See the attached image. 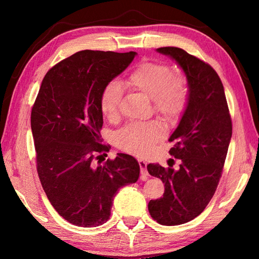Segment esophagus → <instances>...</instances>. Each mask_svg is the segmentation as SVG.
Wrapping results in <instances>:
<instances>
[{
    "label": "esophagus",
    "mask_w": 259,
    "mask_h": 259,
    "mask_svg": "<svg viewBox=\"0 0 259 259\" xmlns=\"http://www.w3.org/2000/svg\"><path fill=\"white\" fill-rule=\"evenodd\" d=\"M139 166H140L141 175L148 176V171H147V162H146L145 160H142V159H140V160H139Z\"/></svg>",
    "instance_id": "34e87169"
}]
</instances>
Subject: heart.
Instances as JSON below:
<instances>
[{"label": "heart", "mask_w": 259, "mask_h": 259, "mask_svg": "<svg viewBox=\"0 0 259 259\" xmlns=\"http://www.w3.org/2000/svg\"><path fill=\"white\" fill-rule=\"evenodd\" d=\"M128 84L152 99L153 110L164 118H172L184 108L187 100V83L179 73L163 62H142L131 71ZM122 84L117 79L103 88L100 110L104 117L114 119L119 113ZM162 125L158 121L135 122L123 126L115 135V144L131 155L146 156L161 138Z\"/></svg>", "instance_id": "b5f03b06"}]
</instances>
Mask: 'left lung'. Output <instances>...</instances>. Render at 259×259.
<instances>
[{"label":"left lung","instance_id":"left-lung-1","mask_svg":"<svg viewBox=\"0 0 259 259\" xmlns=\"http://www.w3.org/2000/svg\"><path fill=\"white\" fill-rule=\"evenodd\" d=\"M157 51L180 65L189 87L186 110L169 138L175 142L169 153L178 159L179 168L174 169V163L169 168L159 163L147 166L148 172L164 184L163 197L148 203L151 217L164 226H177L199 216L211 200L222 177L233 124L222 80L210 65L180 48Z\"/></svg>","mask_w":259,"mask_h":259}]
</instances>
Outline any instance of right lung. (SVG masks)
Listing matches in <instances>:
<instances>
[{
  "mask_svg": "<svg viewBox=\"0 0 259 259\" xmlns=\"http://www.w3.org/2000/svg\"><path fill=\"white\" fill-rule=\"evenodd\" d=\"M136 54L76 52L48 71L33 104L38 178L54 209L75 226L108 222L118 190L139 178V163L130 155L100 164L111 148L101 144L100 95Z\"/></svg>",
  "mask_w": 259,
  "mask_h": 259,
  "instance_id": "1",
  "label": "right lung"
}]
</instances>
